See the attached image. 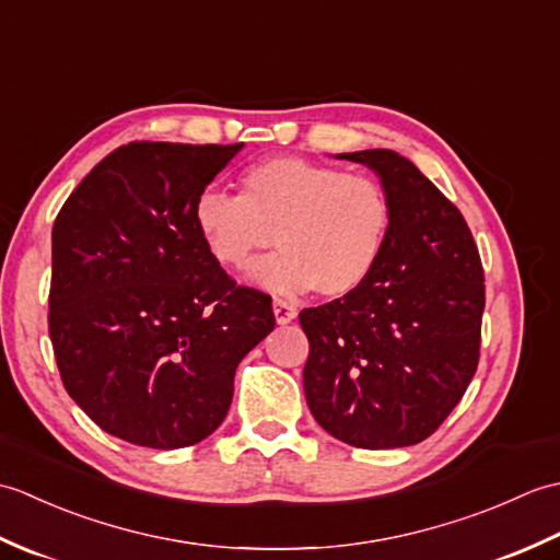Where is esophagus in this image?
<instances>
[{"instance_id":"obj_1","label":"esophagus","mask_w":560,"mask_h":560,"mask_svg":"<svg viewBox=\"0 0 560 560\" xmlns=\"http://www.w3.org/2000/svg\"><path fill=\"white\" fill-rule=\"evenodd\" d=\"M295 315H299V311H295V307L289 301H281V299L273 301V317H277L279 325L293 323Z\"/></svg>"}]
</instances>
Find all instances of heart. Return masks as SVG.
I'll use <instances>...</instances> for the list:
<instances>
[{
  "mask_svg": "<svg viewBox=\"0 0 560 560\" xmlns=\"http://www.w3.org/2000/svg\"><path fill=\"white\" fill-rule=\"evenodd\" d=\"M243 195L201 189L195 225L209 253L229 269H243L273 243L281 253L249 271L255 287L325 299L363 289L385 257L395 205L387 187L368 173L301 156L259 161L241 175Z\"/></svg>",
  "mask_w": 560,
  "mask_h": 560,
  "instance_id": "b5f03b06",
  "label": "heart"
}]
</instances>
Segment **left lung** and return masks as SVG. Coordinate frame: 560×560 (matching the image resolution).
<instances>
[{
  "label": "left lung",
  "mask_w": 560,
  "mask_h": 560,
  "mask_svg": "<svg viewBox=\"0 0 560 560\" xmlns=\"http://www.w3.org/2000/svg\"><path fill=\"white\" fill-rule=\"evenodd\" d=\"M387 187L395 229L363 289L299 315L315 421L365 450L416 445L447 419L479 365L483 267L459 209L389 149L339 153Z\"/></svg>",
  "instance_id": "left-lung-1"
}]
</instances>
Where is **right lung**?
<instances>
[{
  "label": "right lung",
  "mask_w": 560,
  "mask_h": 560,
  "mask_svg": "<svg viewBox=\"0 0 560 560\" xmlns=\"http://www.w3.org/2000/svg\"><path fill=\"white\" fill-rule=\"evenodd\" d=\"M243 144L132 141L52 225L50 339L65 389L105 433L175 450L229 413L235 368L277 325L195 225V199Z\"/></svg>",
  "instance_id": "right-lung-1"
}]
</instances>
